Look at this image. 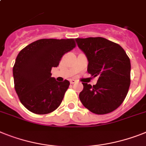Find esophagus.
Masks as SVG:
<instances>
[{
    "instance_id": "1",
    "label": "esophagus",
    "mask_w": 146,
    "mask_h": 146,
    "mask_svg": "<svg viewBox=\"0 0 146 146\" xmlns=\"http://www.w3.org/2000/svg\"><path fill=\"white\" fill-rule=\"evenodd\" d=\"M74 83H76V80H74V79H71V80H70V84H74Z\"/></svg>"
}]
</instances>
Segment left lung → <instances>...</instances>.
Listing matches in <instances>:
<instances>
[{"instance_id": "8db88e82", "label": "left lung", "mask_w": 146, "mask_h": 146, "mask_svg": "<svg viewBox=\"0 0 146 146\" xmlns=\"http://www.w3.org/2000/svg\"><path fill=\"white\" fill-rule=\"evenodd\" d=\"M76 42L87 57L89 74L98 78L93 86L82 83L80 102L93 113H111L122 104L129 90V57L119 44L102 37L78 38Z\"/></svg>"}]
</instances>
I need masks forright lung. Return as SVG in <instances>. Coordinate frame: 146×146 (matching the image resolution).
<instances>
[{"label":"right lung","mask_w":146,"mask_h":146,"mask_svg":"<svg viewBox=\"0 0 146 146\" xmlns=\"http://www.w3.org/2000/svg\"><path fill=\"white\" fill-rule=\"evenodd\" d=\"M75 46L73 38H42L19 52L13 66L14 84L20 102L28 110L42 115L60 105L70 83L56 81L50 72Z\"/></svg>","instance_id":"1"}]
</instances>
